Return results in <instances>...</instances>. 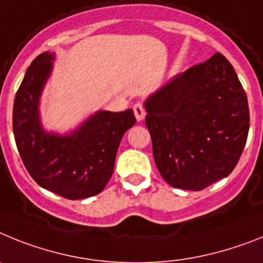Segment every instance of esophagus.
<instances>
[{
  "mask_svg": "<svg viewBox=\"0 0 263 263\" xmlns=\"http://www.w3.org/2000/svg\"><path fill=\"white\" fill-rule=\"evenodd\" d=\"M134 114H135V118H136V120H138V122H141V120L145 118V109H144V107H143V104L141 103L135 104Z\"/></svg>",
  "mask_w": 263,
  "mask_h": 263,
  "instance_id": "obj_1",
  "label": "esophagus"
}]
</instances>
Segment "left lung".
Instances as JSON below:
<instances>
[{"mask_svg":"<svg viewBox=\"0 0 263 263\" xmlns=\"http://www.w3.org/2000/svg\"><path fill=\"white\" fill-rule=\"evenodd\" d=\"M144 107L155 163L170 185L201 191L232 173L250 116L241 82L222 54L175 75Z\"/></svg>","mask_w":263,"mask_h":263,"instance_id":"1","label":"left lung"}]
</instances>
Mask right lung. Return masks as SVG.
Masks as SVG:
<instances>
[{
  "mask_svg": "<svg viewBox=\"0 0 263 263\" xmlns=\"http://www.w3.org/2000/svg\"><path fill=\"white\" fill-rule=\"evenodd\" d=\"M54 61L55 54L46 51L27 67L13 106L15 144L38 185L68 200L91 197L111 179L119 144L136 119L131 108L97 111L67 134L46 131L40 102Z\"/></svg>",
  "mask_w": 263,
  "mask_h": 263,
  "instance_id": "right-lung-1",
  "label": "right lung"
}]
</instances>
